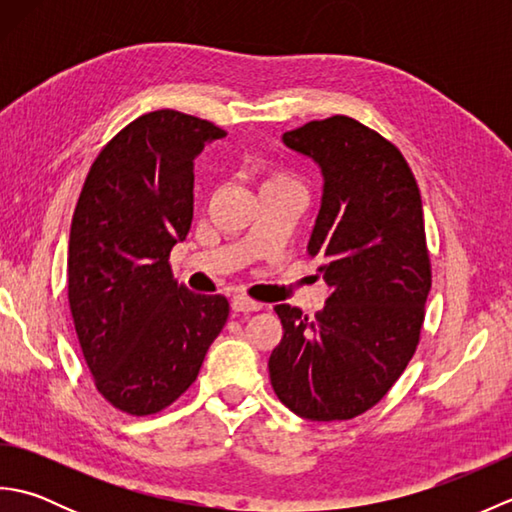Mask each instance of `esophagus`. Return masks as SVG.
Listing matches in <instances>:
<instances>
[{
	"instance_id": "1",
	"label": "esophagus",
	"mask_w": 512,
	"mask_h": 512,
	"mask_svg": "<svg viewBox=\"0 0 512 512\" xmlns=\"http://www.w3.org/2000/svg\"><path fill=\"white\" fill-rule=\"evenodd\" d=\"M231 308L235 310V312H257V310H262L264 306L259 301H253V299H248V297H242V295H235L233 299H231Z\"/></svg>"
}]
</instances>
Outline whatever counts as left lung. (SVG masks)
Listing matches in <instances>:
<instances>
[{
	"label": "left lung",
	"instance_id": "left-lung-1",
	"mask_svg": "<svg viewBox=\"0 0 512 512\" xmlns=\"http://www.w3.org/2000/svg\"><path fill=\"white\" fill-rule=\"evenodd\" d=\"M284 145L321 169L308 255L330 297L312 319L275 306L284 339L270 383L301 418L350 420L387 394L420 341L431 290L420 191L398 147L350 116L310 121Z\"/></svg>",
	"mask_w": 512,
	"mask_h": 512
}]
</instances>
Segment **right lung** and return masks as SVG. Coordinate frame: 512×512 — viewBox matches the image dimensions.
I'll return each mask as SVG.
<instances>
[{
  "mask_svg": "<svg viewBox=\"0 0 512 512\" xmlns=\"http://www.w3.org/2000/svg\"><path fill=\"white\" fill-rule=\"evenodd\" d=\"M224 136L176 110L138 116L101 149L76 202L74 328L96 389L129 416L176 402L228 319L226 297L195 295L169 266L193 220V160Z\"/></svg>",
  "mask_w": 512,
  "mask_h": 512,
  "instance_id": "add662e5",
  "label": "right lung"
}]
</instances>
